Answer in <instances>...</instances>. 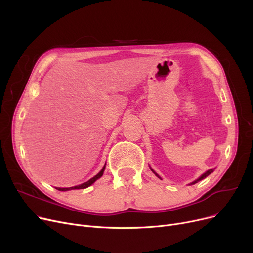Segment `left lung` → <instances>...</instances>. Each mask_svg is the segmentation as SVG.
<instances>
[{"instance_id": "1", "label": "left lung", "mask_w": 253, "mask_h": 253, "mask_svg": "<svg viewBox=\"0 0 253 253\" xmlns=\"http://www.w3.org/2000/svg\"><path fill=\"white\" fill-rule=\"evenodd\" d=\"M152 170H153V169H152ZM213 170H214V169H209V170H208V171H206V172H205L204 174H202V175H201V177H200L199 179H197L196 181H194V182H193V183H191V184H195V183H197V182H199V181H201V180L205 179V178H206V177H208V175H209V174H210L211 172H213ZM153 172H154V171H153ZM154 173H155V172H154ZM155 174L157 175V177H158V178H160V177H159V175H158L157 173H155Z\"/></svg>"}]
</instances>
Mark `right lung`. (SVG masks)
Instances as JSON below:
<instances>
[{
	"mask_svg": "<svg viewBox=\"0 0 253 253\" xmlns=\"http://www.w3.org/2000/svg\"><path fill=\"white\" fill-rule=\"evenodd\" d=\"M104 169H105V166H104L103 169L100 170V172H98V173L95 175V177H93L92 179H90L89 181L85 182V183H83V184H81V185H79V186H74V187H69V188H56V189H58V190H60V191H67V190H72V189H84V188H86V187H89V186H91L96 180H98V179L102 177Z\"/></svg>",
	"mask_w": 253,
	"mask_h": 253,
	"instance_id": "add662e5",
	"label": "right lung"
}]
</instances>
